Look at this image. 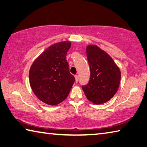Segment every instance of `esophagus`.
<instances>
[{
    "label": "esophagus",
    "instance_id": "1",
    "mask_svg": "<svg viewBox=\"0 0 147 147\" xmlns=\"http://www.w3.org/2000/svg\"><path fill=\"white\" fill-rule=\"evenodd\" d=\"M74 77H75V79H76V82L77 83V82H78L79 76H78V75H75V76H74Z\"/></svg>",
    "mask_w": 147,
    "mask_h": 147
}]
</instances>
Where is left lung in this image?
Returning <instances> with one entry per match:
<instances>
[{"label": "left lung", "mask_w": 147, "mask_h": 147, "mask_svg": "<svg viewBox=\"0 0 147 147\" xmlns=\"http://www.w3.org/2000/svg\"><path fill=\"white\" fill-rule=\"evenodd\" d=\"M90 75L88 84L82 88L88 100L95 104L110 100L118 89L121 73L107 53L94 45L86 49Z\"/></svg>", "instance_id": "8db88e82"}]
</instances>
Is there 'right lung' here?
Listing matches in <instances>:
<instances>
[{"label":"right lung","instance_id":"add662e5","mask_svg":"<svg viewBox=\"0 0 147 147\" xmlns=\"http://www.w3.org/2000/svg\"><path fill=\"white\" fill-rule=\"evenodd\" d=\"M71 46L69 41L52 45L34 60L29 70L32 90L48 105H56L64 100L75 82L66 60Z\"/></svg>","mask_w":147,"mask_h":147}]
</instances>
